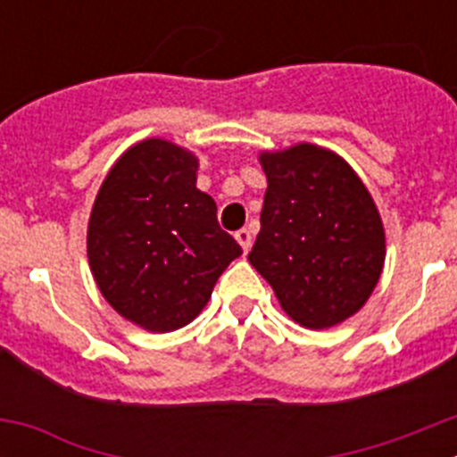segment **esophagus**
<instances>
[{"label": "esophagus", "mask_w": 457, "mask_h": 457, "mask_svg": "<svg viewBox=\"0 0 457 457\" xmlns=\"http://www.w3.org/2000/svg\"><path fill=\"white\" fill-rule=\"evenodd\" d=\"M236 240L242 247V252L247 253L249 247H252V233H249L247 228H240V231H236Z\"/></svg>", "instance_id": "34e87169"}]
</instances>
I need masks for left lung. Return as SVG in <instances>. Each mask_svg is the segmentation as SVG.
<instances>
[{
    "label": "left lung",
    "instance_id": "1",
    "mask_svg": "<svg viewBox=\"0 0 457 457\" xmlns=\"http://www.w3.org/2000/svg\"><path fill=\"white\" fill-rule=\"evenodd\" d=\"M268 176L249 263L281 309L309 329L354 316L385 265V226L343 157L316 144L261 153Z\"/></svg>",
    "mask_w": 457,
    "mask_h": 457
}]
</instances>
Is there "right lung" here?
<instances>
[{
	"label": "right lung",
	"mask_w": 457,
	"mask_h": 457,
	"mask_svg": "<svg viewBox=\"0 0 457 457\" xmlns=\"http://www.w3.org/2000/svg\"><path fill=\"white\" fill-rule=\"evenodd\" d=\"M199 160L167 139H144L109 169L91 210L87 253L104 300L148 332L180 329L208 304L242 253L196 187Z\"/></svg>",
	"instance_id": "1"
}]
</instances>
